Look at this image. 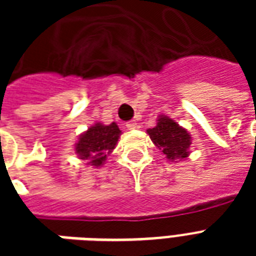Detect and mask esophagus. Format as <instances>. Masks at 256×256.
<instances>
[{
  "label": "esophagus",
  "mask_w": 256,
  "mask_h": 256,
  "mask_svg": "<svg viewBox=\"0 0 256 256\" xmlns=\"http://www.w3.org/2000/svg\"><path fill=\"white\" fill-rule=\"evenodd\" d=\"M126 128L128 130H134V128H138V124H136V120H128V124H126Z\"/></svg>",
  "instance_id": "obj_1"
}]
</instances>
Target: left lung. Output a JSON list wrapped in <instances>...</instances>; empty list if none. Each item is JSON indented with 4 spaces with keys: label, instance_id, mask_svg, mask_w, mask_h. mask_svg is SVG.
I'll list each match as a JSON object with an SVG mask.
<instances>
[{
    "label": "left lung",
    "instance_id": "obj_1",
    "mask_svg": "<svg viewBox=\"0 0 256 256\" xmlns=\"http://www.w3.org/2000/svg\"><path fill=\"white\" fill-rule=\"evenodd\" d=\"M152 144L162 150L168 160H183L188 156L191 136L168 116H160L156 128H148Z\"/></svg>",
    "mask_w": 256,
    "mask_h": 256
}]
</instances>
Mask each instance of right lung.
I'll list each match as a JSON object with an SVG mask.
<instances>
[{
    "label": "right lung",
    "instance_id": "right-lung-1",
    "mask_svg": "<svg viewBox=\"0 0 256 256\" xmlns=\"http://www.w3.org/2000/svg\"><path fill=\"white\" fill-rule=\"evenodd\" d=\"M122 134L116 122L110 124H96L88 132L80 136L76 144V152L80 160H88L92 166H102L108 156L116 148L118 138Z\"/></svg>",
    "mask_w": 256,
    "mask_h": 256
}]
</instances>
